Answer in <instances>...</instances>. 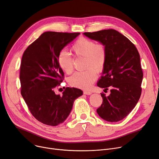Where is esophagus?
<instances>
[{
  "instance_id": "34e87169",
  "label": "esophagus",
  "mask_w": 159,
  "mask_h": 159,
  "mask_svg": "<svg viewBox=\"0 0 159 159\" xmlns=\"http://www.w3.org/2000/svg\"><path fill=\"white\" fill-rule=\"evenodd\" d=\"M83 93H84V94H85V95H91V93H92V92H91V91H86V90L83 91Z\"/></svg>"
}]
</instances>
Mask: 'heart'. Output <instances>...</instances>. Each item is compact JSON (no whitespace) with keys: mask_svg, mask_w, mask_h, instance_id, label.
Returning a JSON list of instances; mask_svg holds the SVG:
<instances>
[{"mask_svg":"<svg viewBox=\"0 0 159 159\" xmlns=\"http://www.w3.org/2000/svg\"><path fill=\"white\" fill-rule=\"evenodd\" d=\"M72 49L77 57L85 58L84 71L74 73L68 79L70 84L82 89L89 88L97 77V71L103 70L107 58L106 46L102 43H96L95 41L82 37L75 42ZM57 62L61 70L70 74L73 70V58L65 49L59 52Z\"/></svg>","mask_w":159,"mask_h":159,"instance_id":"1","label":"heart"}]
</instances>
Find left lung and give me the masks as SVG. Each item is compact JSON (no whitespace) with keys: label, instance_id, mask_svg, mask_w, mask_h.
<instances>
[{"label":"left lung","instance_id":"8db88e82","mask_svg":"<svg viewBox=\"0 0 159 159\" xmlns=\"http://www.w3.org/2000/svg\"><path fill=\"white\" fill-rule=\"evenodd\" d=\"M84 35L104 44L107 51L97 86L106 90L111 86V93L107 97L101 93L103 101L97 112L107 122L120 121L135 107L141 95L143 72L139 53L127 37L115 30L85 32Z\"/></svg>","mask_w":159,"mask_h":159}]
</instances>
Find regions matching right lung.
Returning a JSON list of instances; mask_svg holds the SVG:
<instances>
[{
    "instance_id": "add662e5",
    "label": "right lung",
    "mask_w": 159,
    "mask_h": 159,
    "mask_svg": "<svg viewBox=\"0 0 159 159\" xmlns=\"http://www.w3.org/2000/svg\"><path fill=\"white\" fill-rule=\"evenodd\" d=\"M79 34L44 32L23 53L21 95L32 115L44 124L55 126L62 123L69 116L75 100L83 94L81 89L69 87L62 96L54 91L64 75L57 62L58 54Z\"/></svg>"
}]
</instances>
